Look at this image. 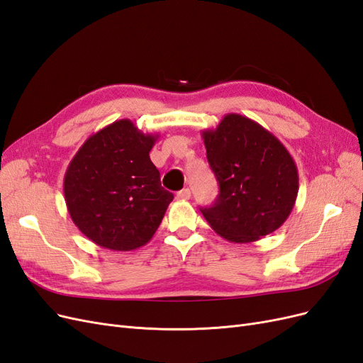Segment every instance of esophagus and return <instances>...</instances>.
I'll use <instances>...</instances> for the list:
<instances>
[{
  "label": "esophagus",
  "mask_w": 363,
  "mask_h": 363,
  "mask_svg": "<svg viewBox=\"0 0 363 363\" xmlns=\"http://www.w3.org/2000/svg\"><path fill=\"white\" fill-rule=\"evenodd\" d=\"M178 199H181V201H189V199L191 197V191L190 189H182L181 191H178Z\"/></svg>",
  "instance_id": "esophagus-1"
}]
</instances>
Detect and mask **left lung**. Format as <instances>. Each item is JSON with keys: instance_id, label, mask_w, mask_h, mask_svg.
Returning <instances> with one entry per match:
<instances>
[{"instance_id": "8db88e82", "label": "left lung", "mask_w": 363, "mask_h": 363, "mask_svg": "<svg viewBox=\"0 0 363 363\" xmlns=\"http://www.w3.org/2000/svg\"><path fill=\"white\" fill-rule=\"evenodd\" d=\"M202 138L220 189L214 205L201 209L209 226L232 242H253L282 226L296 205L298 172L280 140L237 113Z\"/></svg>"}]
</instances>
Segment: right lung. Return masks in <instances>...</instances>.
I'll return each mask as SVG.
<instances>
[{
	"label": "right lung",
	"mask_w": 363,
	"mask_h": 363,
	"mask_svg": "<svg viewBox=\"0 0 363 363\" xmlns=\"http://www.w3.org/2000/svg\"><path fill=\"white\" fill-rule=\"evenodd\" d=\"M158 134L116 121L90 135L65 173L69 216L101 247L128 252L154 237L173 194L149 158Z\"/></svg>",
	"instance_id": "obj_1"
}]
</instances>
